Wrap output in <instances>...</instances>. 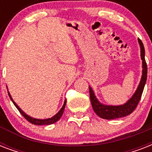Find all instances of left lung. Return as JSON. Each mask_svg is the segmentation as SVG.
Segmentation results:
<instances>
[{"mask_svg":"<svg viewBox=\"0 0 152 152\" xmlns=\"http://www.w3.org/2000/svg\"><path fill=\"white\" fill-rule=\"evenodd\" d=\"M138 42H139L140 47V57H141L142 68H143L141 80H140V82L139 85L137 87V90L133 95L125 104L119 105V106L104 105L98 100L95 93L93 91L92 88L89 87L91 106H92V108L95 113L100 118L106 119V120H111V119H116V118H122V117L129 115L130 113H132L134 111L139 103L147 81L148 67H147L146 61H145V50H144L143 42L140 39H138Z\"/></svg>","mask_w":152,"mask_h":152,"instance_id":"1","label":"left lung"}]
</instances>
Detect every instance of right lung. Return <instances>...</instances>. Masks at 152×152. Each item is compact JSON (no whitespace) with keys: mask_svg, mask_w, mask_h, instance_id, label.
<instances>
[{"mask_svg":"<svg viewBox=\"0 0 152 152\" xmlns=\"http://www.w3.org/2000/svg\"><path fill=\"white\" fill-rule=\"evenodd\" d=\"M8 95H9V97H10L11 100H12V102H13V104L15 105V106L16 107V108L18 109V110L20 111V113L22 114L23 117H24L26 119H27L29 122H31V124H34V125H52V124H53V123L57 122V121L59 120L60 118H61L62 114H63V113H64V108H65V105H66V100H64V105H63V106L61 107V109L59 111H58V113H57L56 114H55L53 117H52V118H46V119H37V118H32V117H30L29 115H27V114H26V113L23 112V111L21 110V109L18 106V105L16 103H15V102L13 101L12 98V96H11L10 93H9V91H8Z\"/></svg>","mask_w":152,"mask_h":152,"instance_id":"obj_1","label":"right lung"}]
</instances>
